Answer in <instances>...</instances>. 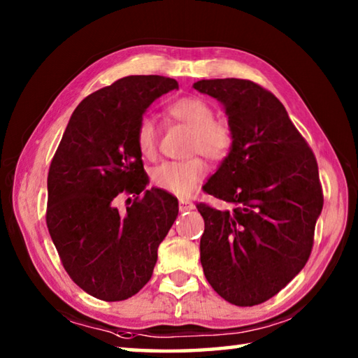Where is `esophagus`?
Instances as JSON below:
<instances>
[{
  "instance_id": "esophagus-1",
  "label": "esophagus",
  "mask_w": 358,
  "mask_h": 358,
  "mask_svg": "<svg viewBox=\"0 0 358 358\" xmlns=\"http://www.w3.org/2000/svg\"><path fill=\"white\" fill-rule=\"evenodd\" d=\"M194 208V203L186 199H180V212H188V210Z\"/></svg>"
}]
</instances>
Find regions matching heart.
I'll list each match as a JSON object with an SVG mask.
<instances>
[{
  "label": "heart",
  "mask_w": 358,
  "mask_h": 358,
  "mask_svg": "<svg viewBox=\"0 0 358 358\" xmlns=\"http://www.w3.org/2000/svg\"><path fill=\"white\" fill-rule=\"evenodd\" d=\"M167 113L177 121L191 127V151H199L213 161L229 156L234 145V134L228 122L217 121L208 101L199 97H181L170 103ZM135 145L141 156L151 159L156 155L157 130L151 117H141L135 129ZM208 167L202 157L159 164L151 172V183L159 189L177 196H188L206 178Z\"/></svg>",
  "instance_id": "1"
}]
</instances>
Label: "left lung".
I'll return each mask as SVG.
<instances>
[{
    "label": "left lung",
    "mask_w": 358,
    "mask_h": 358,
    "mask_svg": "<svg viewBox=\"0 0 358 358\" xmlns=\"http://www.w3.org/2000/svg\"><path fill=\"white\" fill-rule=\"evenodd\" d=\"M224 106L234 145L203 186L229 210L199 203L201 263L210 285L236 306L279 293L308 263L323 207L319 167L285 106L248 79L192 84Z\"/></svg>",
    "instance_id": "8db88e82"
}]
</instances>
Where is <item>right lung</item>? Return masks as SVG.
Instances as JSON below:
<instances>
[{
    "label": "right lung",
    "mask_w": 358,
    "mask_h": 358,
    "mask_svg": "<svg viewBox=\"0 0 358 358\" xmlns=\"http://www.w3.org/2000/svg\"><path fill=\"white\" fill-rule=\"evenodd\" d=\"M178 89L164 76H126L76 106L48 175L46 223L71 280L90 296L122 301L152 275L159 243L178 215L177 197L146 189L135 129L146 108ZM121 194L136 196L121 213ZM129 201V199H127Z\"/></svg>",
    "instance_id": "obj_1"
}]
</instances>
